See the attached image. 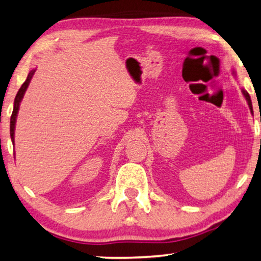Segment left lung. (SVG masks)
<instances>
[{
    "mask_svg": "<svg viewBox=\"0 0 261 261\" xmlns=\"http://www.w3.org/2000/svg\"><path fill=\"white\" fill-rule=\"evenodd\" d=\"M233 75H236V71H233ZM242 91H243V93H244L245 98H246V100H247L248 107H250V110H251V112H253V110H252V102H251V97H250V95H248V92H247L246 90H244V89H243Z\"/></svg>",
    "mask_w": 261,
    "mask_h": 261,
    "instance_id": "left-lung-1",
    "label": "left lung"
}]
</instances>
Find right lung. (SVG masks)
Returning a JSON list of instances; mask_svg holds the SVG:
<instances>
[{
  "label": "right lung",
  "mask_w": 261,
  "mask_h": 261,
  "mask_svg": "<svg viewBox=\"0 0 261 261\" xmlns=\"http://www.w3.org/2000/svg\"><path fill=\"white\" fill-rule=\"evenodd\" d=\"M34 73H35V70H31V71L29 72L28 77H27L25 82L22 84V87L19 88L16 97H15L14 110H13V114H11V117H10V137H11V142H13V143H14V134H15V124H16V117H17V114H18L19 104H21V100L23 98V96H24V93L27 91V88H28V85L30 83L31 79H33Z\"/></svg>",
  "instance_id": "right-lung-1"
}]
</instances>
